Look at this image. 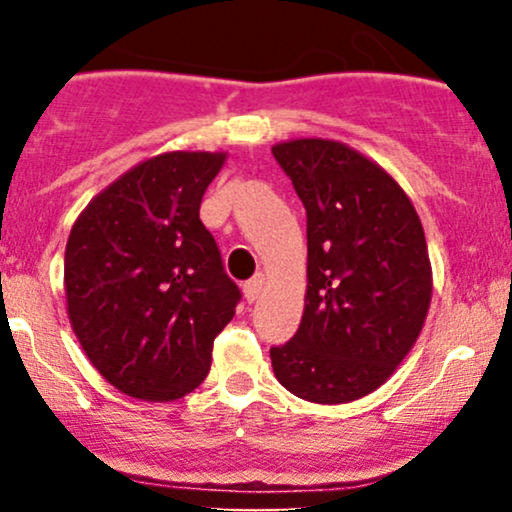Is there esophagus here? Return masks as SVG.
Segmentation results:
<instances>
[{
  "mask_svg": "<svg viewBox=\"0 0 512 512\" xmlns=\"http://www.w3.org/2000/svg\"><path fill=\"white\" fill-rule=\"evenodd\" d=\"M262 291H264V276L262 274L252 276L250 281H245L243 293H245V298H248V303H255L257 298H260Z\"/></svg>",
  "mask_w": 512,
  "mask_h": 512,
  "instance_id": "34e87169",
  "label": "esophagus"
}]
</instances>
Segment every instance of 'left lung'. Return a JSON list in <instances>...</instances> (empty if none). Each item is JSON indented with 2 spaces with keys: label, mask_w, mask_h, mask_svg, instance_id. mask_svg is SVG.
I'll return each instance as SVG.
<instances>
[{
  "label": "left lung",
  "mask_w": 512,
  "mask_h": 512,
  "mask_svg": "<svg viewBox=\"0 0 512 512\" xmlns=\"http://www.w3.org/2000/svg\"><path fill=\"white\" fill-rule=\"evenodd\" d=\"M308 216L301 327L272 346L276 380L305 402L346 404L395 373L433 293L424 226L399 182L334 139L272 146Z\"/></svg>",
  "instance_id": "1"
}]
</instances>
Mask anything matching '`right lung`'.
<instances>
[{
    "label": "right lung",
    "instance_id": "obj_1",
    "mask_svg": "<svg viewBox=\"0 0 512 512\" xmlns=\"http://www.w3.org/2000/svg\"><path fill=\"white\" fill-rule=\"evenodd\" d=\"M223 151H168L88 202L64 250L72 330L122 395L173 402L207 378L240 291L223 272L199 204Z\"/></svg>",
    "mask_w": 512,
    "mask_h": 512
}]
</instances>
